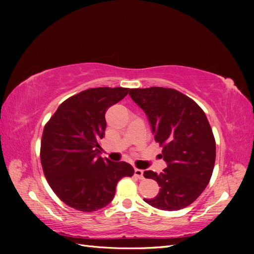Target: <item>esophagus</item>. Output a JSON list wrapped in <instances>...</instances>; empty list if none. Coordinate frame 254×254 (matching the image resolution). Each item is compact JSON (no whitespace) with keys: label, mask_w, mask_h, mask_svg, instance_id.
Wrapping results in <instances>:
<instances>
[{"label":"esophagus","mask_w":254,"mask_h":254,"mask_svg":"<svg viewBox=\"0 0 254 254\" xmlns=\"http://www.w3.org/2000/svg\"><path fill=\"white\" fill-rule=\"evenodd\" d=\"M134 175H135L138 179H144V171L142 169H138V168L134 169Z\"/></svg>","instance_id":"34e87169"}]
</instances>
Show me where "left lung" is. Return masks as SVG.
<instances>
[{"instance_id": "obj_1", "label": "left lung", "mask_w": 254, "mask_h": 254, "mask_svg": "<svg viewBox=\"0 0 254 254\" xmlns=\"http://www.w3.org/2000/svg\"><path fill=\"white\" fill-rule=\"evenodd\" d=\"M128 94L146 113L155 141L163 146L159 156L167 163L160 174L144 171L160 187L157 196L144 201L163 210L189 206L208 185L216 158L206 116L195 101L172 88H133Z\"/></svg>"}]
</instances>
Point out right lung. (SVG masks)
Instances as JSON below:
<instances>
[{
  "mask_svg": "<svg viewBox=\"0 0 254 254\" xmlns=\"http://www.w3.org/2000/svg\"><path fill=\"white\" fill-rule=\"evenodd\" d=\"M130 89L98 87L80 91L59 106L45 126L40 159L49 186L62 202L80 212L107 206L123 177H132L126 161L100 157L105 113Z\"/></svg>",
  "mask_w": 254,
  "mask_h": 254,
  "instance_id": "1",
  "label": "right lung"
}]
</instances>
